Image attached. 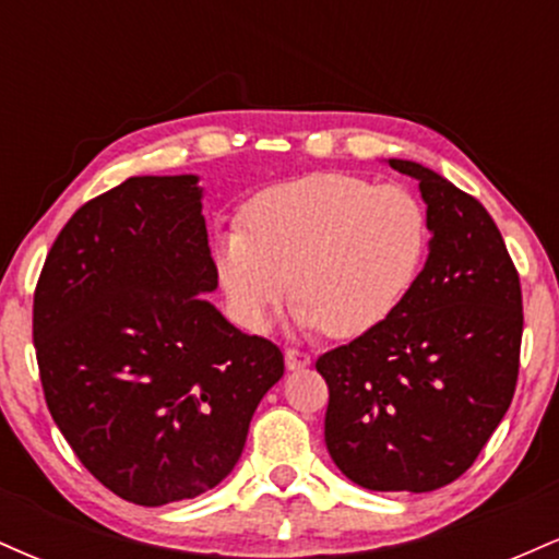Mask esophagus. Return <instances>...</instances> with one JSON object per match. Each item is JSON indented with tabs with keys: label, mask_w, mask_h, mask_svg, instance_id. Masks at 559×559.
<instances>
[{
	"label": "esophagus",
	"mask_w": 559,
	"mask_h": 559,
	"mask_svg": "<svg viewBox=\"0 0 559 559\" xmlns=\"http://www.w3.org/2000/svg\"><path fill=\"white\" fill-rule=\"evenodd\" d=\"M284 360H286V370H301L312 362V357L307 352L299 349H286L284 352Z\"/></svg>",
	"instance_id": "obj_1"
}]
</instances>
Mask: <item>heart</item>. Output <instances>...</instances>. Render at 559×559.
<instances>
[{
	"mask_svg": "<svg viewBox=\"0 0 559 559\" xmlns=\"http://www.w3.org/2000/svg\"><path fill=\"white\" fill-rule=\"evenodd\" d=\"M428 239L426 210L404 186L312 173L249 199L241 230L217 236L215 267L243 329L271 331L294 284L301 329L357 338L407 301Z\"/></svg>",
	"mask_w": 559,
	"mask_h": 559,
	"instance_id": "1",
	"label": "heart"
}]
</instances>
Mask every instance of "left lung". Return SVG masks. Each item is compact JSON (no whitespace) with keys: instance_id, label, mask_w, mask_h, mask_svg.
Returning <instances> with one entry per match:
<instances>
[{"instance_id":"obj_1","label":"left lung","mask_w":559,"mask_h":559,"mask_svg":"<svg viewBox=\"0 0 559 559\" xmlns=\"http://www.w3.org/2000/svg\"><path fill=\"white\" fill-rule=\"evenodd\" d=\"M426 202L428 260L400 310L318 357L325 447L370 491H433L476 463L518 383L521 278L476 197L409 159Z\"/></svg>"}]
</instances>
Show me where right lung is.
Returning a JSON list of instances; mask_svg holds the SVG:
<instances>
[{
	"mask_svg": "<svg viewBox=\"0 0 559 559\" xmlns=\"http://www.w3.org/2000/svg\"><path fill=\"white\" fill-rule=\"evenodd\" d=\"M197 176H133L66 223L34 294L47 407L120 499H194L239 463L284 355L230 325Z\"/></svg>",
	"mask_w": 559,
	"mask_h": 559,
	"instance_id": "add662e5",
	"label": "right lung"
}]
</instances>
